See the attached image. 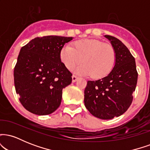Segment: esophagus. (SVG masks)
<instances>
[{
    "instance_id": "obj_1",
    "label": "esophagus",
    "mask_w": 150,
    "mask_h": 150,
    "mask_svg": "<svg viewBox=\"0 0 150 150\" xmlns=\"http://www.w3.org/2000/svg\"><path fill=\"white\" fill-rule=\"evenodd\" d=\"M77 76L75 75H73V76H72V80H73V82H75L77 81Z\"/></svg>"
}]
</instances>
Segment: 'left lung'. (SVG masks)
Listing matches in <instances>:
<instances>
[{
  "instance_id": "left-lung-1",
  "label": "left lung",
  "mask_w": 150,
  "mask_h": 150,
  "mask_svg": "<svg viewBox=\"0 0 150 150\" xmlns=\"http://www.w3.org/2000/svg\"><path fill=\"white\" fill-rule=\"evenodd\" d=\"M72 39L61 36L37 37L20 49L14 68L15 87L20 101L30 112L45 116L61 105L62 90L72 82L61 52Z\"/></svg>"
}]
</instances>
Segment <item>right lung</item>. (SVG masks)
I'll return each instance as SVG.
<instances>
[{
	"instance_id": "obj_1",
	"label": "right lung",
	"mask_w": 150,
	"mask_h": 150,
	"mask_svg": "<svg viewBox=\"0 0 150 150\" xmlns=\"http://www.w3.org/2000/svg\"><path fill=\"white\" fill-rule=\"evenodd\" d=\"M104 37L112 46L114 61L111 53L101 49L91 58L93 69L104 73L87 82L84 102L93 116L108 120L121 116L130 107L137 85V72L135 58L128 48L116 38L109 35Z\"/></svg>"
}]
</instances>
